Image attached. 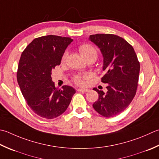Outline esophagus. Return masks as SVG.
I'll return each mask as SVG.
<instances>
[{
	"label": "esophagus",
	"instance_id": "esophagus-1",
	"mask_svg": "<svg viewBox=\"0 0 159 159\" xmlns=\"http://www.w3.org/2000/svg\"><path fill=\"white\" fill-rule=\"evenodd\" d=\"M78 92H88V89H85V88H79L77 89Z\"/></svg>",
	"mask_w": 159,
	"mask_h": 159
}]
</instances>
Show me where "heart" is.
<instances>
[{
	"instance_id": "obj_1",
	"label": "heart",
	"mask_w": 159,
	"mask_h": 159,
	"mask_svg": "<svg viewBox=\"0 0 159 159\" xmlns=\"http://www.w3.org/2000/svg\"><path fill=\"white\" fill-rule=\"evenodd\" d=\"M79 50L80 55L82 56V57L86 60L88 58H94V60H96V58H97L98 56V53L96 49L93 47L92 45H89V44H83L80 45L79 48ZM67 53L65 52L63 57H62L61 60L62 61H64L66 58ZM88 79V75H83V76H80L78 75L76 76L75 78H74V81H75L78 85H81L84 83V80H85Z\"/></svg>"
}]
</instances>
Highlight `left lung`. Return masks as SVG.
Wrapping results in <instances>:
<instances>
[{"label": "left lung", "instance_id": "1", "mask_svg": "<svg viewBox=\"0 0 159 159\" xmlns=\"http://www.w3.org/2000/svg\"><path fill=\"white\" fill-rule=\"evenodd\" d=\"M89 40L100 49L103 58L101 81L107 92L94 88L98 99L93 107L105 117L122 112L131 103L138 86L140 63L133 47L121 37L109 34L90 35Z\"/></svg>", "mask_w": 159, "mask_h": 159}]
</instances>
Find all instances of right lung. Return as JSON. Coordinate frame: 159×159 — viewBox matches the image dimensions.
Masks as SVG:
<instances>
[{"instance_id": "right-lung-1", "label": "right lung", "mask_w": 159, "mask_h": 159, "mask_svg": "<svg viewBox=\"0 0 159 159\" xmlns=\"http://www.w3.org/2000/svg\"><path fill=\"white\" fill-rule=\"evenodd\" d=\"M73 39L48 35L34 39L21 54L17 81L23 97L34 113L48 119L64 113L76 90L64 85L55 88L52 71L61 64L65 49Z\"/></svg>"}]
</instances>
